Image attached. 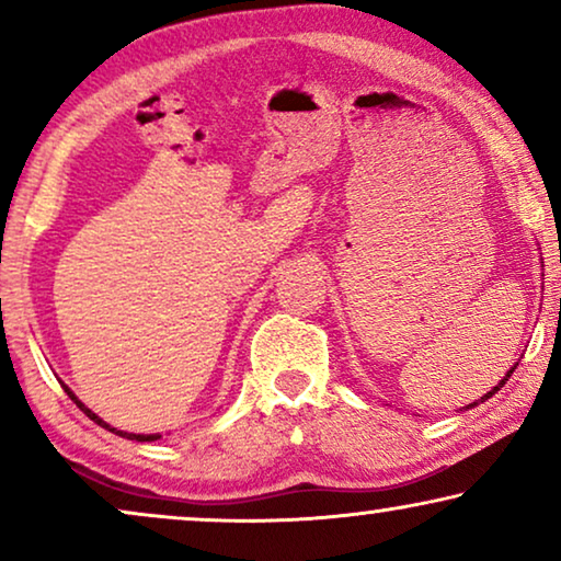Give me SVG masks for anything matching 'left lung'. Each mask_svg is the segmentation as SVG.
<instances>
[{
    "mask_svg": "<svg viewBox=\"0 0 561 561\" xmlns=\"http://www.w3.org/2000/svg\"><path fill=\"white\" fill-rule=\"evenodd\" d=\"M516 365H518V363H516ZM516 365H513V367H511V370H508V373H505V378H503L501 382H497V386H495L493 390H488V393H485V396H482V398H480V401H474V403H470V405H465V411H467V409H474V405H478V403H482V401H488V398H493V396L497 393V390H501V388L505 386V380H508V378H511V375H513V370H516Z\"/></svg>",
    "mask_w": 561,
    "mask_h": 561,
    "instance_id": "left-lung-1",
    "label": "left lung"
}]
</instances>
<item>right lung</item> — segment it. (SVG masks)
<instances>
[{
  "instance_id": "obj_1",
  "label": "right lung",
  "mask_w": 561,
  "mask_h": 561,
  "mask_svg": "<svg viewBox=\"0 0 561 561\" xmlns=\"http://www.w3.org/2000/svg\"><path fill=\"white\" fill-rule=\"evenodd\" d=\"M64 390H66V393H68V398H71V401H73L76 405H79V409H81L83 413H87V416H89L91 421H94V424H99V426H102V428H110V432H112V434H117V436H122V439H133V442H156V439H160V434H129V432H119V428H114V426H110V424H106V421H104V419H99L94 411H91V409H87V405H83V403L79 401V398H76V393H73V390H71V388H68V386H64Z\"/></svg>"
}]
</instances>
